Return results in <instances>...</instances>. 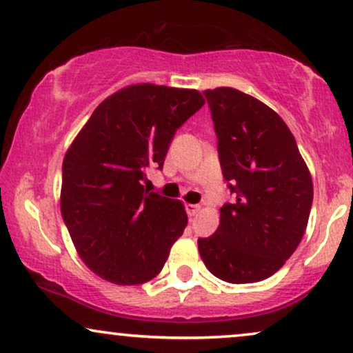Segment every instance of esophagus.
Returning a JSON list of instances; mask_svg holds the SVG:
<instances>
[{"label": "esophagus", "mask_w": 353, "mask_h": 353, "mask_svg": "<svg viewBox=\"0 0 353 353\" xmlns=\"http://www.w3.org/2000/svg\"><path fill=\"white\" fill-rule=\"evenodd\" d=\"M200 205H194V203H185V212H187V215L189 216H195L197 215V213L200 212Z\"/></svg>", "instance_id": "34e87169"}]
</instances>
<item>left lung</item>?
Here are the masks:
<instances>
[{
  "label": "left lung",
  "instance_id": "obj_1",
  "mask_svg": "<svg viewBox=\"0 0 353 353\" xmlns=\"http://www.w3.org/2000/svg\"><path fill=\"white\" fill-rule=\"evenodd\" d=\"M218 137L223 177L236 194L220 226L199 239L203 264L230 283L269 279L305 234L313 181L282 117L233 88L203 91Z\"/></svg>",
  "mask_w": 353,
  "mask_h": 353
}]
</instances>
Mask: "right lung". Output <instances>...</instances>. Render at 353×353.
Returning a JSON list of instances; mask_svg holds the SVG:
<instances>
[{
    "instance_id": "add662e5",
    "label": "right lung",
    "mask_w": 353,
    "mask_h": 353,
    "mask_svg": "<svg viewBox=\"0 0 353 353\" xmlns=\"http://www.w3.org/2000/svg\"><path fill=\"white\" fill-rule=\"evenodd\" d=\"M205 104L197 89L141 83L96 107L63 159L60 208L89 269L115 285H140L163 269L187 226L181 200L145 189L174 133Z\"/></svg>"
}]
</instances>
